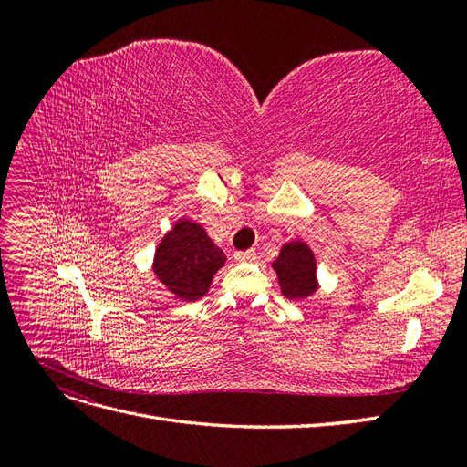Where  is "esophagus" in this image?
Here are the masks:
<instances>
[{
    "instance_id": "1",
    "label": "esophagus",
    "mask_w": 467,
    "mask_h": 467,
    "mask_svg": "<svg viewBox=\"0 0 467 467\" xmlns=\"http://www.w3.org/2000/svg\"><path fill=\"white\" fill-rule=\"evenodd\" d=\"M234 257H235V261H237V263H247V261H253V259H255V251H253V249H247V251H237Z\"/></svg>"
}]
</instances>
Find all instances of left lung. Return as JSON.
Wrapping results in <instances>:
<instances>
[{
  "label": "left lung",
  "instance_id": "8db88e82",
  "mask_svg": "<svg viewBox=\"0 0 467 467\" xmlns=\"http://www.w3.org/2000/svg\"><path fill=\"white\" fill-rule=\"evenodd\" d=\"M273 268L278 276L280 292L288 300H306L319 288L314 251L302 239L282 245L278 257L273 261Z\"/></svg>",
  "mask_w": 467,
  "mask_h": 467
}]
</instances>
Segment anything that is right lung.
I'll use <instances>...</instances> for the list:
<instances>
[{
    "instance_id": "1",
    "label": "right lung",
    "mask_w": 467,
    "mask_h": 467,
    "mask_svg": "<svg viewBox=\"0 0 467 467\" xmlns=\"http://www.w3.org/2000/svg\"><path fill=\"white\" fill-rule=\"evenodd\" d=\"M223 263V251L212 242L202 225L181 218L155 249L151 268L175 298L194 302L208 292Z\"/></svg>"
}]
</instances>
